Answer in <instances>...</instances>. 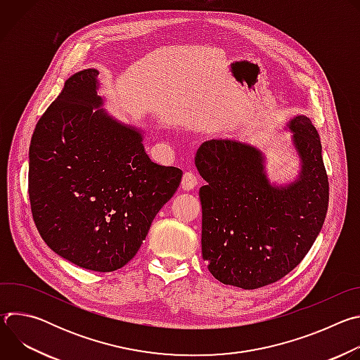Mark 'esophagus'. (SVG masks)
I'll return each instance as SVG.
<instances>
[{"instance_id":"1","label":"esophagus","mask_w":360,"mask_h":360,"mask_svg":"<svg viewBox=\"0 0 360 360\" xmlns=\"http://www.w3.org/2000/svg\"><path fill=\"white\" fill-rule=\"evenodd\" d=\"M198 185V178L192 171H186L182 176V182L181 186L184 191H192L195 186Z\"/></svg>"}]
</instances>
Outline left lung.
Here are the masks:
<instances>
[{"mask_svg":"<svg viewBox=\"0 0 360 360\" xmlns=\"http://www.w3.org/2000/svg\"><path fill=\"white\" fill-rule=\"evenodd\" d=\"M302 161L299 178L275 186L256 148L232 139L203 142L200 176L202 258L225 285L258 289L278 282L309 252L326 218L329 182L319 134L299 115L289 121Z\"/></svg>","mask_w":360,"mask_h":360,"instance_id":"1","label":"left lung"}]
</instances>
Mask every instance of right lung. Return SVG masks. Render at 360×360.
Returning a JSON list of instances; mask_svg holds the SVG:
<instances>
[{
  "mask_svg": "<svg viewBox=\"0 0 360 360\" xmlns=\"http://www.w3.org/2000/svg\"><path fill=\"white\" fill-rule=\"evenodd\" d=\"M98 71L72 75L39 118L30 145L28 193L44 242L95 272L125 266L176 192L182 171L153 164L142 135L102 110Z\"/></svg>",
  "mask_w": 360,
  "mask_h": 360,
  "instance_id": "add662e5",
  "label": "right lung"
}]
</instances>
